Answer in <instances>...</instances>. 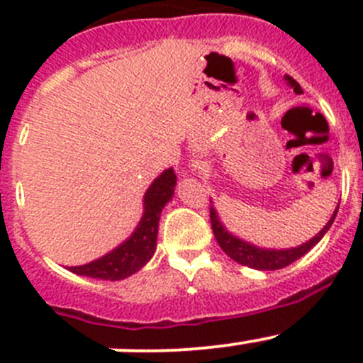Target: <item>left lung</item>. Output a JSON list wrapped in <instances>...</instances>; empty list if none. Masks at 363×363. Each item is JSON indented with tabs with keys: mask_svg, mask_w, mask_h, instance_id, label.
<instances>
[{
	"mask_svg": "<svg viewBox=\"0 0 363 363\" xmlns=\"http://www.w3.org/2000/svg\"><path fill=\"white\" fill-rule=\"evenodd\" d=\"M286 81H287V84H291V86L294 88V92L303 94L300 83H298L294 77L286 76ZM337 209H339V207H337ZM337 209H335V213H333L332 220L325 225V228H323L318 235H314L311 241L303 242V245L298 246V248H289V250L257 248V246L250 245V242H246V241H241V239H238V238H234L232 234H228V232L223 228V225H221V221L218 220L216 211H214L213 207L209 209V214H211V227H213L214 238H216L218 245L221 246V250H223V252L227 253L230 259H234L235 262L242 264V266L253 267V269L271 271V269H280V267L289 266L291 262H294V260H298L300 257H303L308 250L314 248V246L321 241L323 235L326 234V230H328L330 225L333 223V220H335Z\"/></svg>",
	"mask_w": 363,
	"mask_h": 363,
	"instance_id": "8db88e82",
	"label": "left lung"
}]
</instances>
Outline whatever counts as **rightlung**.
I'll list each match as a JSON object with an SVG mask.
<instances>
[{
  "instance_id": "right-lung-1",
  "label": "right lung",
  "mask_w": 363,
  "mask_h": 363,
  "mask_svg": "<svg viewBox=\"0 0 363 363\" xmlns=\"http://www.w3.org/2000/svg\"><path fill=\"white\" fill-rule=\"evenodd\" d=\"M174 186L175 174L172 168H168L152 182L149 191L145 193V211H143L138 228L133 232L131 238L108 255L90 264H84V266L69 267V269L76 275L115 282V280L128 279L140 267L145 266L156 250L160 214L164 203L174 195Z\"/></svg>"
}]
</instances>
